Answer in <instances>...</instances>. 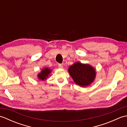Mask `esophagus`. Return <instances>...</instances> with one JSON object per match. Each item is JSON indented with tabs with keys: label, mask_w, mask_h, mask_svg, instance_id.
<instances>
[{
	"label": "esophagus",
	"mask_w": 127,
	"mask_h": 127,
	"mask_svg": "<svg viewBox=\"0 0 127 127\" xmlns=\"http://www.w3.org/2000/svg\"><path fill=\"white\" fill-rule=\"evenodd\" d=\"M58 68H60V69H63V65H62V64H58Z\"/></svg>",
	"instance_id": "34e87169"
}]
</instances>
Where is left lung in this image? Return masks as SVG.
I'll return each mask as SVG.
<instances>
[{
    "mask_svg": "<svg viewBox=\"0 0 127 127\" xmlns=\"http://www.w3.org/2000/svg\"><path fill=\"white\" fill-rule=\"evenodd\" d=\"M68 71L74 82L83 87L91 84L96 75L93 67L88 64H82L80 62H76L70 66Z\"/></svg>",
    "mask_w": 127,
    "mask_h": 127,
    "instance_id": "left-lung-1",
    "label": "left lung"
}]
</instances>
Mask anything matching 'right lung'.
<instances>
[{
  "label": "right lung",
  "mask_w": 127,
  "mask_h": 127,
  "mask_svg": "<svg viewBox=\"0 0 127 127\" xmlns=\"http://www.w3.org/2000/svg\"><path fill=\"white\" fill-rule=\"evenodd\" d=\"M51 72V70L48 68H45L41 70V72L37 75V77L39 78V80L44 81L46 80L48 77V75H50Z\"/></svg>",
  "instance_id": "right-lung-1"
}]
</instances>
